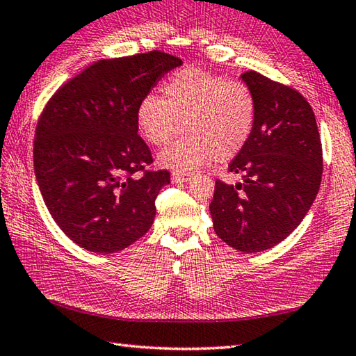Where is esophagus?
<instances>
[{
  "label": "esophagus",
  "instance_id": "esophagus-1",
  "mask_svg": "<svg viewBox=\"0 0 356 356\" xmlns=\"http://www.w3.org/2000/svg\"><path fill=\"white\" fill-rule=\"evenodd\" d=\"M191 179V174L190 172H172L171 174V180L172 182H176V184H179V182H188V180Z\"/></svg>",
  "mask_w": 356,
  "mask_h": 356
}]
</instances>
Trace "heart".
Instances as JSON below:
<instances>
[{"label":"heart","mask_w":356,"mask_h":356,"mask_svg":"<svg viewBox=\"0 0 356 356\" xmlns=\"http://www.w3.org/2000/svg\"><path fill=\"white\" fill-rule=\"evenodd\" d=\"M165 99L146 96L138 104L137 124L154 146H165L186 132L177 143L160 154V163L174 170L227 161L243 151L254 131L257 102L243 81L197 68H184L163 87Z\"/></svg>","instance_id":"obj_1"}]
</instances>
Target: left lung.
Here are the masks:
<instances>
[{"label": "left lung", "mask_w": 356, "mask_h": 356, "mask_svg": "<svg viewBox=\"0 0 356 356\" xmlns=\"http://www.w3.org/2000/svg\"><path fill=\"white\" fill-rule=\"evenodd\" d=\"M257 102L248 145L229 171L243 184L216 180L213 229L230 248L252 254L274 248L313 205L322 177V146L312 106L294 88L257 71L241 74Z\"/></svg>", "instance_id": "8db88e82"}]
</instances>
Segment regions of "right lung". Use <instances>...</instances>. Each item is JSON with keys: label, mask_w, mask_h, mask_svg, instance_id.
I'll list each match as a JSON object with an SVG mask.
<instances>
[{"label": "right lung", "mask_w": 356, "mask_h": 356, "mask_svg": "<svg viewBox=\"0 0 356 356\" xmlns=\"http://www.w3.org/2000/svg\"><path fill=\"white\" fill-rule=\"evenodd\" d=\"M179 57L149 51L98 60L57 90L34 140V170L51 216L71 241L95 254L129 248L151 229L168 171L152 156L137 111ZM145 170L143 177L134 174Z\"/></svg>", "instance_id": "right-lung-1"}]
</instances>
